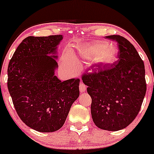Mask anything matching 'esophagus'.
I'll use <instances>...</instances> for the list:
<instances>
[{
	"instance_id": "obj_1",
	"label": "esophagus",
	"mask_w": 154,
	"mask_h": 154,
	"mask_svg": "<svg viewBox=\"0 0 154 154\" xmlns=\"http://www.w3.org/2000/svg\"><path fill=\"white\" fill-rule=\"evenodd\" d=\"M87 86L85 85L83 82H81L80 85H79V90H80V92H85L86 91Z\"/></svg>"
}]
</instances>
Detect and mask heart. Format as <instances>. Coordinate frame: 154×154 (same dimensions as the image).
<instances>
[{
    "label": "heart",
    "instance_id": "b5f03b06",
    "mask_svg": "<svg viewBox=\"0 0 154 154\" xmlns=\"http://www.w3.org/2000/svg\"><path fill=\"white\" fill-rule=\"evenodd\" d=\"M79 55L82 58L97 57V63L100 65H109L116 61L118 48L114 45H108L104 41H95L79 49ZM64 67L72 68L77 65V61L71 51H67L62 59Z\"/></svg>",
    "mask_w": 154,
    "mask_h": 154
}]
</instances>
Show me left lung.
Listing matches in <instances>:
<instances>
[{
  "label": "left lung",
  "instance_id": "8db88e82",
  "mask_svg": "<svg viewBox=\"0 0 154 154\" xmlns=\"http://www.w3.org/2000/svg\"><path fill=\"white\" fill-rule=\"evenodd\" d=\"M117 42L118 61L82 81L91 97V114L97 127L107 131L123 129L137 117L146 91L145 67L133 45L120 35L106 36Z\"/></svg>",
  "mask_w": 154,
  "mask_h": 154
}]
</instances>
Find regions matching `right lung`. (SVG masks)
Returning a JSON list of instances; mask_svg holds the SVG:
<instances>
[{
  "mask_svg": "<svg viewBox=\"0 0 154 154\" xmlns=\"http://www.w3.org/2000/svg\"><path fill=\"white\" fill-rule=\"evenodd\" d=\"M63 35L29 36L19 45L8 68V88L17 114L31 129L53 132L65 124L79 96V79L55 75Z\"/></svg>",
  "mask_w": 154,
  "mask_h": 154,
  "instance_id": "obj_1",
  "label": "right lung"
}]
</instances>
